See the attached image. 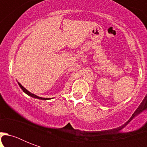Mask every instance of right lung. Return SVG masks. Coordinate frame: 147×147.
<instances>
[{
	"label": "right lung",
	"instance_id": "obj_1",
	"mask_svg": "<svg viewBox=\"0 0 147 147\" xmlns=\"http://www.w3.org/2000/svg\"><path fill=\"white\" fill-rule=\"evenodd\" d=\"M18 85H19V86L20 87V88L23 90V92H25L26 94H28L29 96H30V97H32V98H37V99H40V100H48V99H49V98H41V97L37 96V95H36V94H32L31 92H30L29 91H27V90H26V88H24V86L21 85V84H20V83L18 82Z\"/></svg>",
	"mask_w": 147,
	"mask_h": 147
}]
</instances>
